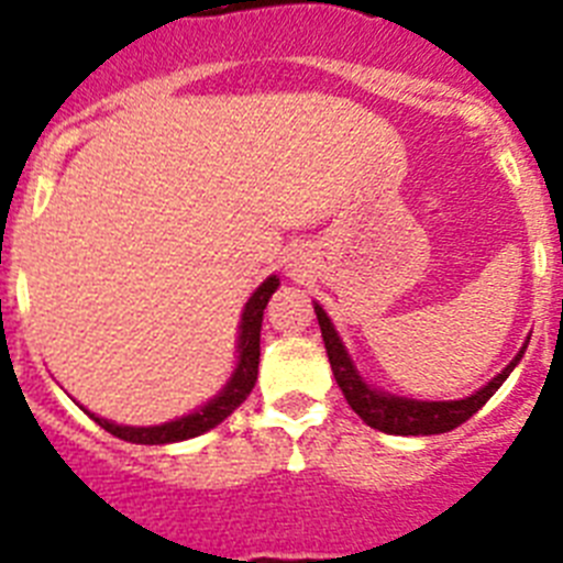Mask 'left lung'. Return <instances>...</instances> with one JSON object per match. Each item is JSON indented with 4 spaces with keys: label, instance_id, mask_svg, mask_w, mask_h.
Here are the masks:
<instances>
[{
    "label": "left lung",
    "instance_id": "obj_1",
    "mask_svg": "<svg viewBox=\"0 0 563 563\" xmlns=\"http://www.w3.org/2000/svg\"><path fill=\"white\" fill-rule=\"evenodd\" d=\"M316 316H318V327H321V338H324L332 375H335L343 397H346L352 411H355V415L369 426V429L383 431V434L429 437V434H445V431H454L456 426L471 420V417H474L476 411H479L482 406L496 395V389L507 380V375L514 372V366L521 361V355H525L527 350V343H525L519 355H516V361L510 363L501 375H496L494 380L487 383L485 389L465 397V400H451V402L402 400V397H391V395H383V391L369 389V386L357 377V372L352 369V361L346 357V352H343L341 341H338L335 330H332L330 324V318H327V312L318 305H316Z\"/></svg>",
    "mask_w": 563,
    "mask_h": 563
}]
</instances>
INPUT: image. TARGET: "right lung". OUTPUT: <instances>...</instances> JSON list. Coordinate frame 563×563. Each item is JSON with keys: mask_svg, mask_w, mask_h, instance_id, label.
Wrapping results in <instances>:
<instances>
[{"mask_svg": "<svg viewBox=\"0 0 563 563\" xmlns=\"http://www.w3.org/2000/svg\"><path fill=\"white\" fill-rule=\"evenodd\" d=\"M278 287V278L271 276L265 285L258 287L256 292L247 301L245 312H242V327H239V366L233 372L231 383H228L222 395L213 397L208 406H202L200 411L194 415L180 417V420L166 422V426H152V429H132V426H114V422L101 420V417L92 415V420L107 429L109 434H114L118 440L137 442V445H166V442H180L191 440V437H200L206 431H211L213 426H220L225 417H231L233 411L247 400V395L253 391V383L258 375V332H262V316H265L267 298L273 296V290Z\"/></svg>", "mask_w": 563, "mask_h": 563, "instance_id": "add662e5", "label": "right lung"}]
</instances>
